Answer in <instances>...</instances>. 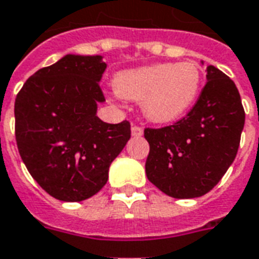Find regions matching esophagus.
Returning <instances> with one entry per match:
<instances>
[{
    "label": "esophagus",
    "mask_w": 259,
    "mask_h": 259,
    "mask_svg": "<svg viewBox=\"0 0 259 259\" xmlns=\"http://www.w3.org/2000/svg\"><path fill=\"white\" fill-rule=\"evenodd\" d=\"M131 132L134 137H142V135H143V128H142L141 125H138V124H132Z\"/></svg>",
    "instance_id": "34e87169"
}]
</instances>
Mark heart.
Returning a JSON list of instances; mask_svg holds the SVG:
<instances>
[{"label": "heart", "instance_id": "1", "mask_svg": "<svg viewBox=\"0 0 259 259\" xmlns=\"http://www.w3.org/2000/svg\"><path fill=\"white\" fill-rule=\"evenodd\" d=\"M202 72L195 63L155 64L121 72L116 89L122 97L142 101L143 113L157 122H169L187 112L198 98Z\"/></svg>", "mask_w": 259, "mask_h": 259}]
</instances>
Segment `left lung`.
I'll use <instances>...</instances> for the list:
<instances>
[{"mask_svg":"<svg viewBox=\"0 0 259 259\" xmlns=\"http://www.w3.org/2000/svg\"><path fill=\"white\" fill-rule=\"evenodd\" d=\"M205 87L186 116L170 125L145 128L150 151L146 175L172 198H198L221 180L238 154L244 109L236 85L209 65Z\"/></svg>","mask_w":259,"mask_h":259,"instance_id":"left-lung-1","label":"left lung"}]
</instances>
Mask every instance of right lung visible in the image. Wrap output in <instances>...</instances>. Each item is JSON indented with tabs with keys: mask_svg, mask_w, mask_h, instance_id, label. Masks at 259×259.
I'll list each match as a JSON object with an SVG mask.
<instances>
[{
	"mask_svg": "<svg viewBox=\"0 0 259 259\" xmlns=\"http://www.w3.org/2000/svg\"><path fill=\"white\" fill-rule=\"evenodd\" d=\"M101 56L68 54L27 79L15 101V135L35 182L56 199L80 202L108 182L109 166L131 138L127 120L97 116L105 95Z\"/></svg>",
	"mask_w": 259,
	"mask_h": 259,
	"instance_id": "right-lung-1",
	"label": "right lung"
}]
</instances>
